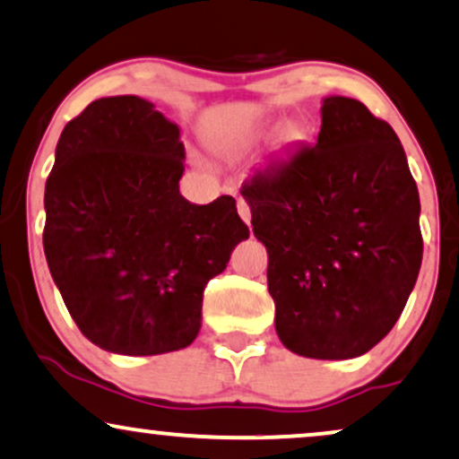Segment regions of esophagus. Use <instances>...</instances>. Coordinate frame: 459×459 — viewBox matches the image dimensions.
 <instances>
[{"mask_svg": "<svg viewBox=\"0 0 459 459\" xmlns=\"http://www.w3.org/2000/svg\"><path fill=\"white\" fill-rule=\"evenodd\" d=\"M237 212H239V216H241L243 222H246L247 226L252 224V212H249V205L243 199L237 201Z\"/></svg>", "mask_w": 459, "mask_h": 459, "instance_id": "obj_1", "label": "esophagus"}]
</instances>
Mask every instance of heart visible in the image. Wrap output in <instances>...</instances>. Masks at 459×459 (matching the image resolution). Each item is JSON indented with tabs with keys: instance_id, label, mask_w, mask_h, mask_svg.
<instances>
[{
	"instance_id": "obj_1",
	"label": "heart",
	"mask_w": 459,
	"mask_h": 459,
	"mask_svg": "<svg viewBox=\"0 0 459 459\" xmlns=\"http://www.w3.org/2000/svg\"><path fill=\"white\" fill-rule=\"evenodd\" d=\"M273 129H277V120L275 118H264V120H256V123L243 126L239 135H237V142L241 146H256V143L263 142V139L269 137V133ZM305 139V131L303 126L297 123H283L280 129H277L275 135V143L280 148H292L297 146Z\"/></svg>"
}]
</instances>
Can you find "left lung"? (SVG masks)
Instances as JSON below:
<instances>
[{
  "label": "left lung",
  "instance_id": "1",
  "mask_svg": "<svg viewBox=\"0 0 459 459\" xmlns=\"http://www.w3.org/2000/svg\"><path fill=\"white\" fill-rule=\"evenodd\" d=\"M269 254L275 330L290 351L358 358L398 322L420 275V193L403 143L364 103L322 100L313 146L241 186Z\"/></svg>",
  "mask_w": 459,
  "mask_h": 459
}]
</instances>
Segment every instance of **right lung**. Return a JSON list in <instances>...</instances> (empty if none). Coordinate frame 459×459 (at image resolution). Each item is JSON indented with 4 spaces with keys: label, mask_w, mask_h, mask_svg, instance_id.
Listing matches in <instances>:
<instances>
[{
    "label": "right lung",
    "mask_w": 459,
    "mask_h": 459,
    "mask_svg": "<svg viewBox=\"0 0 459 459\" xmlns=\"http://www.w3.org/2000/svg\"><path fill=\"white\" fill-rule=\"evenodd\" d=\"M179 126L135 95L103 97L69 120L44 193V254L69 316L123 356L188 347L203 290L249 230L233 196L179 195Z\"/></svg>",
    "instance_id": "add662e5"
}]
</instances>
